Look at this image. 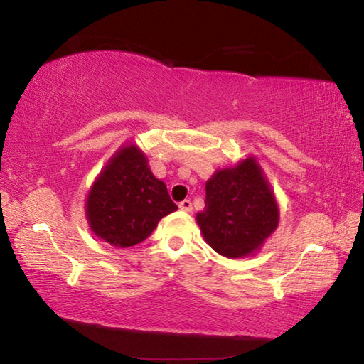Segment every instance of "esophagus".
<instances>
[{"label": "esophagus", "instance_id": "obj_1", "mask_svg": "<svg viewBox=\"0 0 364 364\" xmlns=\"http://www.w3.org/2000/svg\"><path fill=\"white\" fill-rule=\"evenodd\" d=\"M179 208H181L182 211H186V213H190V211L193 210V203H191V200H188V199H185V200H182V202L179 203Z\"/></svg>", "mask_w": 364, "mask_h": 364}]
</instances>
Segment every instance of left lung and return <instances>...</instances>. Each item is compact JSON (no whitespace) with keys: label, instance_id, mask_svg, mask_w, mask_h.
<instances>
[{"label":"left lung","instance_id":"1","mask_svg":"<svg viewBox=\"0 0 364 364\" xmlns=\"http://www.w3.org/2000/svg\"><path fill=\"white\" fill-rule=\"evenodd\" d=\"M205 188V210L196 219L215 252L243 257L259 250L277 228L276 199L252 158L218 171Z\"/></svg>","mask_w":364,"mask_h":364}]
</instances>
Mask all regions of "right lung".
Listing matches in <instances>:
<instances>
[{
	"instance_id": "add662e5",
	"label": "right lung",
	"mask_w": 364,
	"mask_h": 364,
	"mask_svg": "<svg viewBox=\"0 0 364 364\" xmlns=\"http://www.w3.org/2000/svg\"><path fill=\"white\" fill-rule=\"evenodd\" d=\"M176 210L165 183L154 178L134 145L125 146L109 162L87 199L93 232L121 248L145 240L158 222Z\"/></svg>"
}]
</instances>
